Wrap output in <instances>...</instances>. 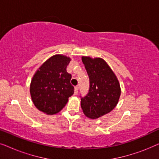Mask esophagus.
Returning a JSON list of instances; mask_svg holds the SVG:
<instances>
[{
    "instance_id": "34e87169",
    "label": "esophagus",
    "mask_w": 159,
    "mask_h": 159,
    "mask_svg": "<svg viewBox=\"0 0 159 159\" xmlns=\"http://www.w3.org/2000/svg\"><path fill=\"white\" fill-rule=\"evenodd\" d=\"M78 90H79V86H76L75 88V95H77Z\"/></svg>"
}]
</instances>
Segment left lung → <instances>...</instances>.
Wrapping results in <instances>:
<instances>
[{"label": "left lung", "instance_id": "1", "mask_svg": "<svg viewBox=\"0 0 159 159\" xmlns=\"http://www.w3.org/2000/svg\"><path fill=\"white\" fill-rule=\"evenodd\" d=\"M90 88L81 97V107L86 116L95 119L111 111L118 103L121 88L117 78L107 63L101 58L82 56Z\"/></svg>", "mask_w": 159, "mask_h": 159}]
</instances>
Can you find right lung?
Segmentation results:
<instances>
[{"mask_svg":"<svg viewBox=\"0 0 159 159\" xmlns=\"http://www.w3.org/2000/svg\"><path fill=\"white\" fill-rule=\"evenodd\" d=\"M71 58L55 55L43 63L30 84V95L35 107L45 114H56L66 106L75 92L66 67Z\"/></svg>","mask_w":159,"mask_h":159,"instance_id":"1","label":"right lung"}]
</instances>
